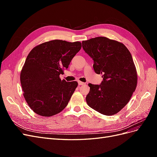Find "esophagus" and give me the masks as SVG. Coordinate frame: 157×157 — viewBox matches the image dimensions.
I'll list each match as a JSON object with an SVG mask.
<instances>
[{"label":"esophagus","mask_w":157,"mask_h":157,"mask_svg":"<svg viewBox=\"0 0 157 157\" xmlns=\"http://www.w3.org/2000/svg\"><path fill=\"white\" fill-rule=\"evenodd\" d=\"M78 85H84L85 84H86V83H84L81 81H78Z\"/></svg>","instance_id":"obj_1"}]
</instances>
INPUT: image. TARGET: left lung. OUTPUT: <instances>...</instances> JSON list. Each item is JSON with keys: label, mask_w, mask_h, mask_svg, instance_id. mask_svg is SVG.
<instances>
[{"label": "left lung", "mask_w": 157, "mask_h": 157, "mask_svg": "<svg viewBox=\"0 0 157 157\" xmlns=\"http://www.w3.org/2000/svg\"><path fill=\"white\" fill-rule=\"evenodd\" d=\"M82 44L94 60V71L103 78L99 85L88 84L86 103L103 115H115L129 102L137 86V71L130 52L122 42L104 36Z\"/></svg>", "instance_id": "left-lung-1"}]
</instances>
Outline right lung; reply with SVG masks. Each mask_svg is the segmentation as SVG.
Masks as SVG:
<instances>
[{"label": "right lung", "instance_id": "obj_1", "mask_svg": "<svg viewBox=\"0 0 157 157\" xmlns=\"http://www.w3.org/2000/svg\"><path fill=\"white\" fill-rule=\"evenodd\" d=\"M81 47L78 41L53 40L37 45L28 54L20 82L26 102L37 115L54 116L67 105L78 82L61 80L59 75Z\"/></svg>", "mask_w": 157, "mask_h": 157}]
</instances>
